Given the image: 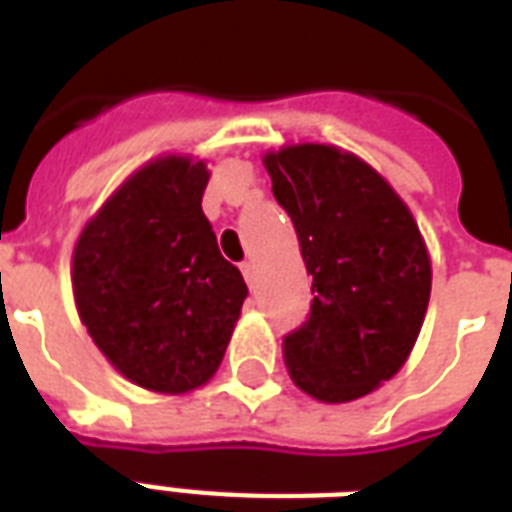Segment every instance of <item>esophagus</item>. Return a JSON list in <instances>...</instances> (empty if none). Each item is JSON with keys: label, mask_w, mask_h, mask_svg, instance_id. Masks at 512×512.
<instances>
[{"label": "esophagus", "mask_w": 512, "mask_h": 512, "mask_svg": "<svg viewBox=\"0 0 512 512\" xmlns=\"http://www.w3.org/2000/svg\"><path fill=\"white\" fill-rule=\"evenodd\" d=\"M241 273H244V279H247L249 287H255V263H252V260L241 263Z\"/></svg>", "instance_id": "34e87169"}]
</instances>
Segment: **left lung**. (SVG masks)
Returning a JSON list of instances; mask_svg holds the SVG:
<instances>
[{
  "label": "left lung",
  "mask_w": 512,
  "mask_h": 512,
  "mask_svg": "<svg viewBox=\"0 0 512 512\" xmlns=\"http://www.w3.org/2000/svg\"><path fill=\"white\" fill-rule=\"evenodd\" d=\"M295 223L313 303L284 337L308 396L345 404L404 366L430 300V257L412 212L358 156L303 143L263 159Z\"/></svg>",
  "instance_id": "8db88e82"
}]
</instances>
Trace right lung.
<instances>
[{"label": "right lung", "instance_id": "1", "mask_svg": "<svg viewBox=\"0 0 512 512\" xmlns=\"http://www.w3.org/2000/svg\"><path fill=\"white\" fill-rule=\"evenodd\" d=\"M204 162L164 156L84 225L74 249L79 319L130 382L188 393L217 372L249 295L201 212Z\"/></svg>", "mask_w": 512, "mask_h": 512}]
</instances>
